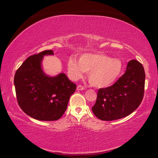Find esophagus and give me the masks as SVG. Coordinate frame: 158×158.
<instances>
[{
    "label": "esophagus",
    "mask_w": 158,
    "mask_h": 158,
    "mask_svg": "<svg viewBox=\"0 0 158 158\" xmlns=\"http://www.w3.org/2000/svg\"><path fill=\"white\" fill-rule=\"evenodd\" d=\"M84 89H85L84 86H83V85H77V90H83Z\"/></svg>",
    "instance_id": "esophagus-1"
}]
</instances>
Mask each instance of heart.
Here are the masks:
<instances>
[{
    "instance_id": "obj_1",
    "label": "heart",
    "mask_w": 158,
    "mask_h": 158,
    "mask_svg": "<svg viewBox=\"0 0 158 158\" xmlns=\"http://www.w3.org/2000/svg\"><path fill=\"white\" fill-rule=\"evenodd\" d=\"M69 76L78 79L84 72L88 73V79L93 86L105 89L113 85L118 79L123 69L122 62L111 58L101 53H85L80 55L78 60L70 58L68 62Z\"/></svg>"
}]
</instances>
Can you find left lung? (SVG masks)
Wrapping results in <instances>:
<instances>
[{"mask_svg":"<svg viewBox=\"0 0 158 158\" xmlns=\"http://www.w3.org/2000/svg\"><path fill=\"white\" fill-rule=\"evenodd\" d=\"M145 72L136 60L127 63L125 73L112 85L98 90L92 107L95 116L102 121H114L132 114L143 98Z\"/></svg>","mask_w":158,"mask_h":158,"instance_id":"obj_1","label":"left lung"}]
</instances>
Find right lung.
<instances>
[{
	"label": "right lung",
	"mask_w": 158,
	"mask_h": 158,
	"mask_svg": "<svg viewBox=\"0 0 158 158\" xmlns=\"http://www.w3.org/2000/svg\"><path fill=\"white\" fill-rule=\"evenodd\" d=\"M53 54L52 50H46L31 56L15 75L19 105L24 113L38 121L59 119L77 88L64 73L52 77L45 74L42 69V60L44 56Z\"/></svg>",
	"instance_id": "obj_1"
}]
</instances>
